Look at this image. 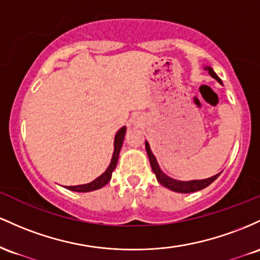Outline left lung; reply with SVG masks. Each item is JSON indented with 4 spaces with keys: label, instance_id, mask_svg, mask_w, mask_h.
I'll use <instances>...</instances> for the list:
<instances>
[{
    "label": "left lung",
    "instance_id": "8db88e82",
    "mask_svg": "<svg viewBox=\"0 0 260 260\" xmlns=\"http://www.w3.org/2000/svg\"><path fill=\"white\" fill-rule=\"evenodd\" d=\"M204 70H206V71L209 72V75L211 76L212 78H215V80H216L218 83H222V82H221L220 77H218V76L215 74V71L212 70V67L204 66ZM145 146H146V151H147V154H148V158H150L151 168H152L154 176H156L159 184H162L163 186H166V188H168L169 190L177 191V193H184V194L194 193V191L201 190V189L209 186L212 182H214L215 179H217V177L221 174V172H220V173L215 174V176H212L210 178H206V179H194V180H178V179H174V178H171L169 176H167V174H166L165 172H163L162 169L159 168L158 162H157L156 157H154L152 151H151L150 144H148L147 141H145Z\"/></svg>",
    "mask_w": 260,
    "mask_h": 260
}]
</instances>
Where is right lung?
Here are the masks:
<instances>
[{
  "instance_id": "1",
  "label": "right lung",
  "mask_w": 260,
  "mask_h": 260,
  "mask_svg": "<svg viewBox=\"0 0 260 260\" xmlns=\"http://www.w3.org/2000/svg\"><path fill=\"white\" fill-rule=\"evenodd\" d=\"M125 133H126V126H122L116 131L115 138H114V152H113L112 159H110L109 166L106 169L103 174H101L98 178H95L94 180L91 183H87V184H81V185H74V186H66L69 190L72 191H78V193H87V191H93L97 190V189L103 188L104 185H107L109 183V180L112 179V173L116 167V163H118L119 153H120L122 142H124Z\"/></svg>"
}]
</instances>
